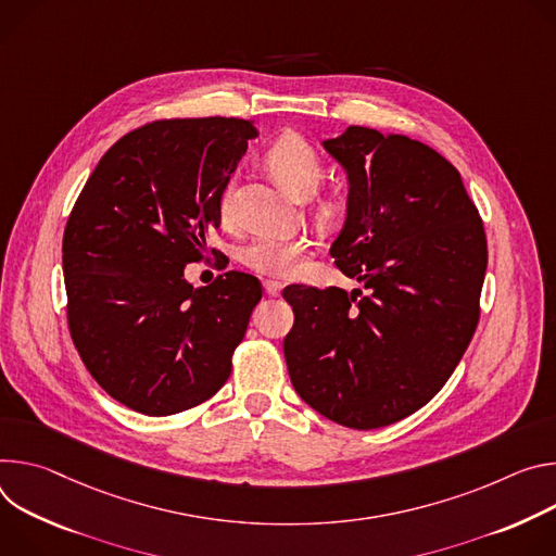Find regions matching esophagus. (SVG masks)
Returning <instances> with one entry per match:
<instances>
[{"label": "esophagus", "instance_id": "obj_1", "mask_svg": "<svg viewBox=\"0 0 556 556\" xmlns=\"http://www.w3.org/2000/svg\"><path fill=\"white\" fill-rule=\"evenodd\" d=\"M265 293L267 295H271V298H276V295H280V291H282V285L278 282V280H265Z\"/></svg>", "mask_w": 556, "mask_h": 556}]
</instances>
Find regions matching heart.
Returning a JSON list of instances; mask_svg holds the SVG:
<instances>
[{
  "label": "heart",
  "mask_w": 556,
  "mask_h": 556,
  "mask_svg": "<svg viewBox=\"0 0 556 556\" xmlns=\"http://www.w3.org/2000/svg\"><path fill=\"white\" fill-rule=\"evenodd\" d=\"M265 163L274 178L295 199H309L316 194L318 185L325 178V161L320 152L300 135L278 137L267 154ZM233 197V185L227 182L220 192V216L229 214ZM349 205L346 192H333L318 201L316 210L325 220H336L344 214ZM306 256H309V242L304 238H280V236H258L247 242L238 261L256 274L269 278H291L298 276Z\"/></svg>",
  "instance_id": "heart-1"
}]
</instances>
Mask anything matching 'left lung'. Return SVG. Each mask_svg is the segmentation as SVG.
I'll return each instance as SVG.
<instances>
[{"label":"left lung","instance_id":"left-lung-1","mask_svg":"<svg viewBox=\"0 0 556 556\" xmlns=\"http://www.w3.org/2000/svg\"><path fill=\"white\" fill-rule=\"evenodd\" d=\"M325 148L349 174L331 256L364 289L287 287L285 359L306 404L371 430L413 415L453 376L479 323L488 244L459 172L433 148L359 126Z\"/></svg>","mask_w":556,"mask_h":556}]
</instances>
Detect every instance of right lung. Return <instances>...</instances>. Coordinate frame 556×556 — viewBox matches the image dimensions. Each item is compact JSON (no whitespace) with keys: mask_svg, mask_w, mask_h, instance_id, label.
I'll use <instances>...</instances> for the list:
<instances>
[{"mask_svg":"<svg viewBox=\"0 0 556 556\" xmlns=\"http://www.w3.org/2000/svg\"><path fill=\"white\" fill-rule=\"evenodd\" d=\"M256 137L233 116L146 123L101 156L68 216L73 342L97 384L137 413L199 406L231 374L263 285L227 271L192 287L182 269L203 261L220 192Z\"/></svg>","mask_w":556,"mask_h":556,"instance_id":"right-lung-1","label":"right lung"}]
</instances>
